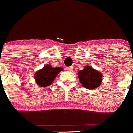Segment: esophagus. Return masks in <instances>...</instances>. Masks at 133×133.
I'll list each match as a JSON object with an SVG mask.
<instances>
[{"mask_svg": "<svg viewBox=\"0 0 133 133\" xmlns=\"http://www.w3.org/2000/svg\"><path fill=\"white\" fill-rule=\"evenodd\" d=\"M66 69H67L68 71H72V69H73V67H72V66H69V67H67Z\"/></svg>", "mask_w": 133, "mask_h": 133, "instance_id": "esophagus-1", "label": "esophagus"}]
</instances>
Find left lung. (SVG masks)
I'll return each instance as SVG.
<instances>
[{"label": "left lung", "mask_w": 133, "mask_h": 133, "mask_svg": "<svg viewBox=\"0 0 133 133\" xmlns=\"http://www.w3.org/2000/svg\"><path fill=\"white\" fill-rule=\"evenodd\" d=\"M79 79L84 88L94 89L102 83V76L100 72L93 69L91 66H85L83 70L78 72Z\"/></svg>", "instance_id": "left-lung-1"}]
</instances>
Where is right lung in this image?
Segmentation results:
<instances>
[{"mask_svg": "<svg viewBox=\"0 0 133 133\" xmlns=\"http://www.w3.org/2000/svg\"><path fill=\"white\" fill-rule=\"evenodd\" d=\"M61 71H62V67L54 68L47 64L35 74V79L38 85L42 87H48Z\"/></svg>", "mask_w": 133, "mask_h": 133, "instance_id": "1", "label": "right lung"}]
</instances>
